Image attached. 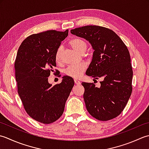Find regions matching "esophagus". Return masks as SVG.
I'll use <instances>...</instances> for the list:
<instances>
[{
    "label": "esophagus",
    "mask_w": 149,
    "mask_h": 149,
    "mask_svg": "<svg viewBox=\"0 0 149 149\" xmlns=\"http://www.w3.org/2000/svg\"><path fill=\"white\" fill-rule=\"evenodd\" d=\"M74 83L76 85H80V81L78 80H77V79H74Z\"/></svg>",
    "instance_id": "1"
}]
</instances>
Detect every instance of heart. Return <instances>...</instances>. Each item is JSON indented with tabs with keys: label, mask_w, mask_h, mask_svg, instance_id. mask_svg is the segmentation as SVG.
Instances as JSON below:
<instances>
[{
	"label": "heart",
	"mask_w": 149,
	"mask_h": 149,
	"mask_svg": "<svg viewBox=\"0 0 149 149\" xmlns=\"http://www.w3.org/2000/svg\"><path fill=\"white\" fill-rule=\"evenodd\" d=\"M69 44L76 51L80 54H84L87 49V44L84 39L80 38H74L69 40ZM62 47H60L57 49L54 58L56 63H60L62 61ZM86 69V65L84 63L78 65H71L68 66L65 70V74L74 78H80Z\"/></svg>",
	"instance_id": "1"
}]
</instances>
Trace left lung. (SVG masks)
<instances>
[{"instance_id":"1","label":"left lung","mask_w":149,"mask_h":149,"mask_svg":"<svg viewBox=\"0 0 149 149\" xmlns=\"http://www.w3.org/2000/svg\"><path fill=\"white\" fill-rule=\"evenodd\" d=\"M71 33L86 38L95 50L86 74L103 79L100 87L93 83H81L87 110L98 120L113 119L123 111L132 91L129 51L119 36L105 27L86 26Z\"/></svg>"}]
</instances>
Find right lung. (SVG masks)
Instances as JSON below:
<instances>
[{
  "mask_svg": "<svg viewBox=\"0 0 149 149\" xmlns=\"http://www.w3.org/2000/svg\"><path fill=\"white\" fill-rule=\"evenodd\" d=\"M68 31L48 30L28 36L20 45L15 59L17 91L24 108L33 119L44 124L53 123L62 116L74 84L68 76L53 86L48 82L56 65L55 53ZM57 72L55 69L53 74Z\"/></svg>",
  "mask_w": 149,
  "mask_h": 149,
  "instance_id": "1",
  "label": "right lung"
}]
</instances>
